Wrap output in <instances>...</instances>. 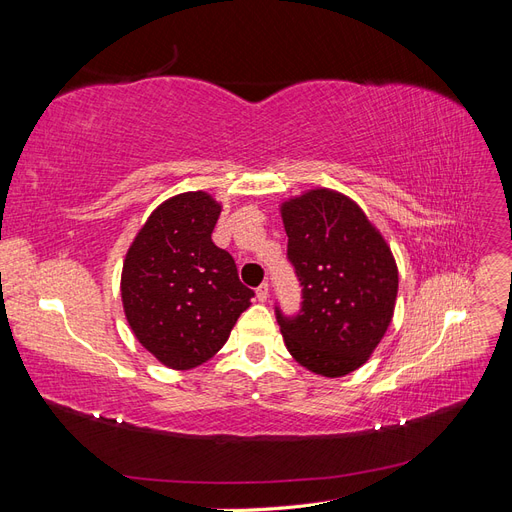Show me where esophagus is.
Instances as JSON below:
<instances>
[{
  "label": "esophagus",
  "instance_id": "1",
  "mask_svg": "<svg viewBox=\"0 0 512 512\" xmlns=\"http://www.w3.org/2000/svg\"><path fill=\"white\" fill-rule=\"evenodd\" d=\"M256 299H258L260 303H265V301L269 299V284H267V282L260 284V286L256 288Z\"/></svg>",
  "mask_w": 512,
  "mask_h": 512
}]
</instances>
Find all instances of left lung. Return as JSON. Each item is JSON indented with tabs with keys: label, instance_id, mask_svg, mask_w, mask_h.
<instances>
[{
	"label": "left lung",
	"instance_id": "obj_1",
	"mask_svg": "<svg viewBox=\"0 0 512 512\" xmlns=\"http://www.w3.org/2000/svg\"><path fill=\"white\" fill-rule=\"evenodd\" d=\"M288 260L301 282V309L275 307L294 361L339 378L359 369L389 329L397 265L363 209L333 190H312L282 205Z\"/></svg>",
	"mask_w": 512,
	"mask_h": 512
}]
</instances>
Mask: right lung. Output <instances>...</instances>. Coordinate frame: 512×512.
I'll return each instance as SVG.
<instances>
[{"instance_id":"obj_1","label":"right lung","mask_w":512,"mask_h":512,"mask_svg":"<svg viewBox=\"0 0 512 512\" xmlns=\"http://www.w3.org/2000/svg\"><path fill=\"white\" fill-rule=\"evenodd\" d=\"M222 207L205 192L168 198L132 241L121 299L132 333L170 369L209 361L250 307L232 256L211 241Z\"/></svg>"}]
</instances>
